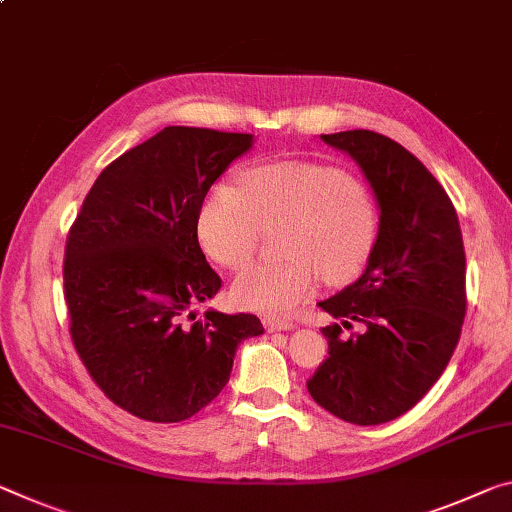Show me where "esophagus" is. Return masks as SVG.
Listing matches in <instances>:
<instances>
[{"label":"esophagus","mask_w":512,"mask_h":512,"mask_svg":"<svg viewBox=\"0 0 512 512\" xmlns=\"http://www.w3.org/2000/svg\"><path fill=\"white\" fill-rule=\"evenodd\" d=\"M296 323L291 319H285V316H264V328L269 332H275V330H291L294 328Z\"/></svg>","instance_id":"1"}]
</instances>
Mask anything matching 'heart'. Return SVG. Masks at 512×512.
Returning <instances> with one entry per match:
<instances>
[{
    "instance_id": "b5f03b06",
    "label": "heart",
    "mask_w": 512,
    "mask_h": 512,
    "mask_svg": "<svg viewBox=\"0 0 512 512\" xmlns=\"http://www.w3.org/2000/svg\"><path fill=\"white\" fill-rule=\"evenodd\" d=\"M289 223L278 264H255L237 275L232 298L246 310L289 314L328 282L358 275L376 248L378 209L369 193L335 166L271 161L250 168L243 186L218 182L200 209V239L227 269L257 253L264 230Z\"/></svg>"
}]
</instances>
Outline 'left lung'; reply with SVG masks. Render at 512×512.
<instances>
[{
	"mask_svg": "<svg viewBox=\"0 0 512 512\" xmlns=\"http://www.w3.org/2000/svg\"><path fill=\"white\" fill-rule=\"evenodd\" d=\"M321 139L358 161L376 193L380 232L358 282L319 303L335 323L323 328L328 358L307 389L330 415L376 426L424 399L456 351L465 246L451 198L403 145L369 129ZM353 322L362 333L350 332Z\"/></svg>",
	"mask_w": 512,
	"mask_h": 512,
	"instance_id": "1",
	"label": "left lung"
}]
</instances>
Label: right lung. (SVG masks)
Listing matches in <instances>:
<instances>
[{"mask_svg":"<svg viewBox=\"0 0 512 512\" xmlns=\"http://www.w3.org/2000/svg\"><path fill=\"white\" fill-rule=\"evenodd\" d=\"M253 134L166 127L102 170L66 239L63 298L70 337L93 383L134 417L175 424L230 380L255 314L193 305L221 278L198 243L202 202Z\"/></svg>","mask_w":512,"mask_h":512,"instance_id":"1","label":"right lung"}]
</instances>
